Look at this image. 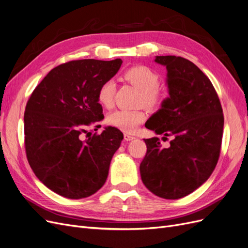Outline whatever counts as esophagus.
<instances>
[{"mask_svg":"<svg viewBox=\"0 0 248 248\" xmlns=\"http://www.w3.org/2000/svg\"><path fill=\"white\" fill-rule=\"evenodd\" d=\"M134 139H135L134 136H132V135H130V134H127V133L124 134V140H125V141H131V140H134Z\"/></svg>","mask_w":248,"mask_h":248,"instance_id":"34e87169","label":"esophagus"}]
</instances>
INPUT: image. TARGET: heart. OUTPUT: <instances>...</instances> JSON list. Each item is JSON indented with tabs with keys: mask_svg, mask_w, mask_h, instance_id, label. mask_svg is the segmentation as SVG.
Segmentation results:
<instances>
[{
	"mask_svg": "<svg viewBox=\"0 0 248 248\" xmlns=\"http://www.w3.org/2000/svg\"><path fill=\"white\" fill-rule=\"evenodd\" d=\"M124 78L141 91V103L149 108H158L165 101L164 93L157 87L159 85V76L151 68L139 65L134 66L125 71ZM115 93V83L113 80L104 82L98 91V101L102 106L110 108L113 105ZM146 119V113L143 110H124L119 109L108 115V123L117 129L132 133L138 125Z\"/></svg>",
	"mask_w": 248,
	"mask_h": 248,
	"instance_id": "heart-1",
	"label": "heart"
}]
</instances>
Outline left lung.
I'll list each match as a JSON object with an SVG mask.
<instances>
[{"mask_svg":"<svg viewBox=\"0 0 248 248\" xmlns=\"http://www.w3.org/2000/svg\"><path fill=\"white\" fill-rule=\"evenodd\" d=\"M167 68L170 97L145 126L173 136L163 148L156 137L144 139L147 151L140 164L141 179L155 196L180 199L210 177L220 154L223 113L209 78L194 62L175 55L155 60Z\"/></svg>","mask_w":248,"mask_h":248,"instance_id":"1","label":"left lung"}]
</instances>
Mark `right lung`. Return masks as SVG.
<instances>
[{"mask_svg": "<svg viewBox=\"0 0 248 248\" xmlns=\"http://www.w3.org/2000/svg\"><path fill=\"white\" fill-rule=\"evenodd\" d=\"M122 63L121 59L62 63L44 77L27 103L23 121L28 162L38 179L60 196L90 197L107 179L124 135L108 126L89 137L86 129L98 126L104 118L99 87Z\"/></svg>", "mask_w": 248, "mask_h": 248, "instance_id": "obj_1", "label": "right lung"}]
</instances>
